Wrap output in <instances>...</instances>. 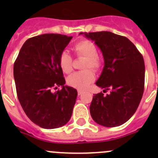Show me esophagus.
<instances>
[{
    "instance_id": "34e87169",
    "label": "esophagus",
    "mask_w": 158,
    "mask_h": 158,
    "mask_svg": "<svg viewBox=\"0 0 158 158\" xmlns=\"http://www.w3.org/2000/svg\"><path fill=\"white\" fill-rule=\"evenodd\" d=\"M82 93H83V91H82V90H78V95H81Z\"/></svg>"
}]
</instances>
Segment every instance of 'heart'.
Segmentation results:
<instances>
[{"instance_id":"1","label":"heart","mask_w":158,"mask_h":158,"mask_svg":"<svg viewBox=\"0 0 158 158\" xmlns=\"http://www.w3.org/2000/svg\"><path fill=\"white\" fill-rule=\"evenodd\" d=\"M73 50L79 56L85 58L83 69L98 70L102 66V60L97 54L98 49L92 41L84 40L76 43L73 46ZM59 64L64 73H69L73 70V59L66 51H63L59 58ZM95 79V74L91 69H85L81 72L73 73L68 77L67 82L70 86L79 90L87 89Z\"/></svg>"}]
</instances>
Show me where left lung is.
I'll return each mask as SVG.
<instances>
[{
	"instance_id": "left-lung-1",
	"label": "left lung",
	"mask_w": 158,
	"mask_h": 158,
	"mask_svg": "<svg viewBox=\"0 0 158 158\" xmlns=\"http://www.w3.org/2000/svg\"><path fill=\"white\" fill-rule=\"evenodd\" d=\"M94 41L104 58V67L95 84L111 90L95 94L90 105L92 119L105 127L128 121L140 104L144 88L145 67L142 55L127 37L109 31L80 33Z\"/></svg>"
}]
</instances>
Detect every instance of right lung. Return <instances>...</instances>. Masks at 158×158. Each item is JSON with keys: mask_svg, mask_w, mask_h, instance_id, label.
<instances>
[{"mask_svg": "<svg viewBox=\"0 0 158 158\" xmlns=\"http://www.w3.org/2000/svg\"><path fill=\"white\" fill-rule=\"evenodd\" d=\"M73 36L46 33L23 44L14 65L17 98L25 114L46 129L66 125L73 114L77 91L65 85L59 58ZM62 86L61 90H52Z\"/></svg>", "mask_w": 158, "mask_h": 158, "instance_id": "1", "label": "right lung"}]
</instances>
